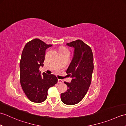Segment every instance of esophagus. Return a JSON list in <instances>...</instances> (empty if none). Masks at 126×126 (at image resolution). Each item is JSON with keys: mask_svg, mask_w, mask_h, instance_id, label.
I'll list each match as a JSON object with an SVG mask.
<instances>
[{"mask_svg": "<svg viewBox=\"0 0 126 126\" xmlns=\"http://www.w3.org/2000/svg\"><path fill=\"white\" fill-rule=\"evenodd\" d=\"M63 80L60 79H58V83H63Z\"/></svg>", "mask_w": 126, "mask_h": 126, "instance_id": "esophagus-1", "label": "esophagus"}]
</instances>
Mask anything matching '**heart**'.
Returning a JSON list of instances; mask_svg holds the SVG:
<instances>
[{
  "label": "heart",
  "mask_w": 126,
  "mask_h": 126,
  "mask_svg": "<svg viewBox=\"0 0 126 126\" xmlns=\"http://www.w3.org/2000/svg\"><path fill=\"white\" fill-rule=\"evenodd\" d=\"M59 52H69L68 50L65 47H61L59 49Z\"/></svg>",
  "instance_id": "1"
}]
</instances>
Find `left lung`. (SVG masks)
<instances>
[{
    "label": "left lung",
    "instance_id": "1",
    "mask_svg": "<svg viewBox=\"0 0 126 126\" xmlns=\"http://www.w3.org/2000/svg\"><path fill=\"white\" fill-rule=\"evenodd\" d=\"M66 45L74 48L73 58L66 71L73 79L71 83L64 82L68 90L61 94V99L65 104L74 105L82 101L89 88L94 69L93 55L90 47L81 40Z\"/></svg>",
    "mask_w": 126,
    "mask_h": 126
}]
</instances>
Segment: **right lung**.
Masks as SVG:
<instances>
[{
    "label": "right lung",
    "instance_id": "obj_1",
    "mask_svg": "<svg viewBox=\"0 0 126 126\" xmlns=\"http://www.w3.org/2000/svg\"><path fill=\"white\" fill-rule=\"evenodd\" d=\"M52 45L47 44L39 39H34L26 44L20 61L21 86L29 100L41 103L46 100L47 91L57 83L53 74H41L39 67L44 65L45 50Z\"/></svg>",
    "mask_w": 126,
    "mask_h": 126
}]
</instances>
